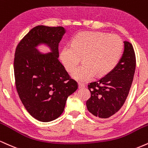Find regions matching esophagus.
I'll return each mask as SVG.
<instances>
[{
  "mask_svg": "<svg viewBox=\"0 0 148 148\" xmlns=\"http://www.w3.org/2000/svg\"><path fill=\"white\" fill-rule=\"evenodd\" d=\"M85 87V85L83 84V83H79V88L81 89V88H84Z\"/></svg>",
  "mask_w": 148,
  "mask_h": 148,
  "instance_id": "1",
  "label": "esophagus"
}]
</instances>
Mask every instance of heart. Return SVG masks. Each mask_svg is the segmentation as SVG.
I'll list each match as a JSON object with an SVG mask.
<instances>
[{
  "label": "heart",
  "instance_id": "b5f03b06",
  "mask_svg": "<svg viewBox=\"0 0 148 148\" xmlns=\"http://www.w3.org/2000/svg\"><path fill=\"white\" fill-rule=\"evenodd\" d=\"M123 43L119 36L102 32H82L65 45L60 52V60L67 72H71L83 57V65L72 73L73 79L80 82L92 79L97 74H109L119 63Z\"/></svg>",
  "mask_w": 148,
  "mask_h": 148
}]
</instances>
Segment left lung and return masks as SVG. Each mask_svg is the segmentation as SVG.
Here are the masks:
<instances>
[{
    "label": "left lung",
    "instance_id": "8db88e82",
    "mask_svg": "<svg viewBox=\"0 0 148 148\" xmlns=\"http://www.w3.org/2000/svg\"><path fill=\"white\" fill-rule=\"evenodd\" d=\"M136 69V56L130 42L124 41L123 56L112 71L89 84L91 97L87 101L88 111L97 117L107 119L121 108L127 99Z\"/></svg>",
    "mask_w": 148,
    "mask_h": 148
}]
</instances>
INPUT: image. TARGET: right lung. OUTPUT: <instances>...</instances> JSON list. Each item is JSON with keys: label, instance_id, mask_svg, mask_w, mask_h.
<instances>
[{"label": "right lung", "instance_id": "add662e5", "mask_svg": "<svg viewBox=\"0 0 148 148\" xmlns=\"http://www.w3.org/2000/svg\"><path fill=\"white\" fill-rule=\"evenodd\" d=\"M65 33L63 27L38 25L23 37L14 60L16 88L21 101L32 116L42 122L58 118L67 97L77 90L58 60V44ZM46 44L51 52L41 54L36 47Z\"/></svg>", "mask_w": 148, "mask_h": 148}]
</instances>
